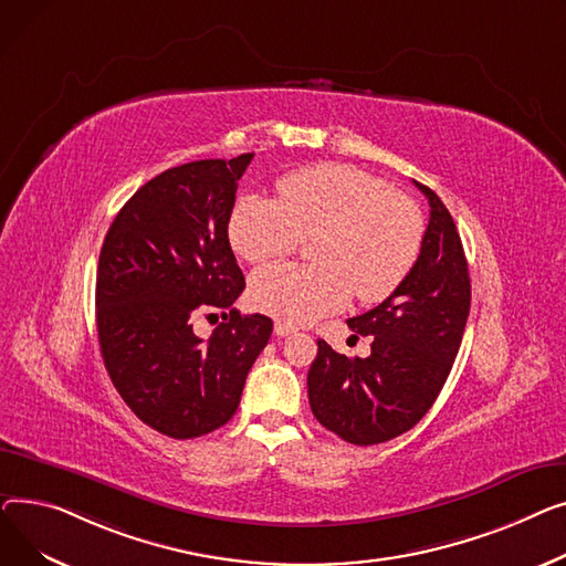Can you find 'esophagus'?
<instances>
[{"instance_id": "esophagus-1", "label": "esophagus", "mask_w": 566, "mask_h": 566, "mask_svg": "<svg viewBox=\"0 0 566 566\" xmlns=\"http://www.w3.org/2000/svg\"><path fill=\"white\" fill-rule=\"evenodd\" d=\"M274 334H276V336H281V338H285V336L296 334V328H294V326H290V324H285V322H276V324H274Z\"/></svg>"}]
</instances>
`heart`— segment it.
<instances>
[{"label":"heart","instance_id":"1","mask_svg":"<svg viewBox=\"0 0 566 566\" xmlns=\"http://www.w3.org/2000/svg\"><path fill=\"white\" fill-rule=\"evenodd\" d=\"M281 198L249 193L230 212L228 238L249 262H268L314 238L315 264H272L253 274L251 304L287 324L340 311L352 294L379 304L411 274L424 221L409 196L349 164L285 176Z\"/></svg>","mask_w":566,"mask_h":566}]
</instances>
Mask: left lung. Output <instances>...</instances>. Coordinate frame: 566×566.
Here are the masks:
<instances>
[{"label":"left lung","instance_id":"obj_1","mask_svg":"<svg viewBox=\"0 0 566 566\" xmlns=\"http://www.w3.org/2000/svg\"><path fill=\"white\" fill-rule=\"evenodd\" d=\"M416 182V180H413ZM429 223L411 274L388 298L347 319L373 336L368 358H349L317 340L308 370L313 416L354 446H377L409 431L439 397L471 311V276L452 214L429 187Z\"/></svg>","mask_w":566,"mask_h":566}]
</instances>
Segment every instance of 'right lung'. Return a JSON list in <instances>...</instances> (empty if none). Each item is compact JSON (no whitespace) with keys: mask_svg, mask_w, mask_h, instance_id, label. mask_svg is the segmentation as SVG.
<instances>
[{"mask_svg":"<svg viewBox=\"0 0 566 566\" xmlns=\"http://www.w3.org/2000/svg\"><path fill=\"white\" fill-rule=\"evenodd\" d=\"M253 153L201 159L159 174L120 208L99 251L95 319L99 352L123 402L178 441L235 416L272 319L232 304L244 274L228 242L238 180ZM221 312L203 342L192 317Z\"/></svg>","mask_w":566,"mask_h":566,"instance_id":"obj_1","label":"right lung"}]
</instances>
